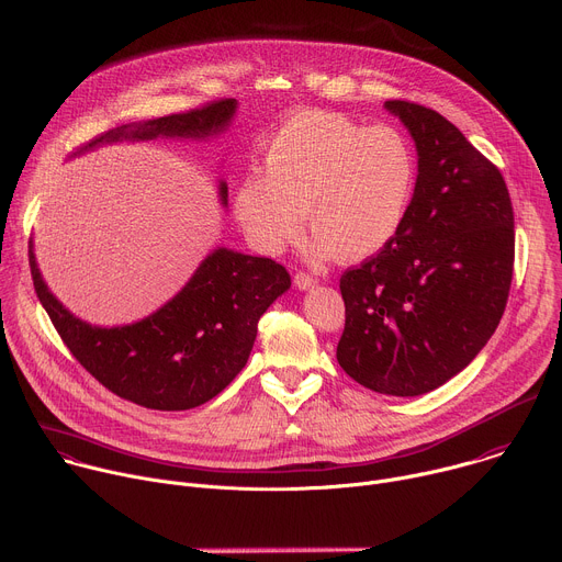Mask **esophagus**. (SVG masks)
Wrapping results in <instances>:
<instances>
[{
	"instance_id": "esophagus-1",
	"label": "esophagus",
	"mask_w": 562,
	"mask_h": 562,
	"mask_svg": "<svg viewBox=\"0 0 562 562\" xmlns=\"http://www.w3.org/2000/svg\"><path fill=\"white\" fill-rule=\"evenodd\" d=\"M316 283V279L312 277V274H307V272H296L294 274V285L299 288V290H307V288H312Z\"/></svg>"
}]
</instances>
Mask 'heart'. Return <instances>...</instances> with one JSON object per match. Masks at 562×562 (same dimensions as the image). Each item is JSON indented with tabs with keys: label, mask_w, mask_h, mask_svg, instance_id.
<instances>
[{
	"label": "heart",
	"mask_w": 562,
	"mask_h": 562,
	"mask_svg": "<svg viewBox=\"0 0 562 562\" xmlns=\"http://www.w3.org/2000/svg\"><path fill=\"white\" fill-rule=\"evenodd\" d=\"M416 183V150L401 128L305 110L268 142L263 177L239 181L235 216L263 255L294 244L305 218L316 252L361 261L398 237Z\"/></svg>",
	"instance_id": "obj_1"
}]
</instances>
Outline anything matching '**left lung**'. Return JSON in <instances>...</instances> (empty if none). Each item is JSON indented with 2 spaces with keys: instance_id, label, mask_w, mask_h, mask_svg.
I'll return each mask as SVG.
<instances>
[{
  "instance_id": "left-lung-1",
  "label": "left lung",
  "mask_w": 562,
  "mask_h": 562,
  "mask_svg": "<svg viewBox=\"0 0 562 562\" xmlns=\"http://www.w3.org/2000/svg\"><path fill=\"white\" fill-rule=\"evenodd\" d=\"M385 108L418 153V183L398 237L341 277L339 366L390 396L457 376L501 323L514 274V207L501 170L436 110Z\"/></svg>"
}]
</instances>
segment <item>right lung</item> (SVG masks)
I'll list each match as a JSON object with an SVG mask.
<instances>
[{"instance_id":"add662e5","label":"right lung","mask_w":562,"mask_h":562,"mask_svg":"<svg viewBox=\"0 0 562 562\" xmlns=\"http://www.w3.org/2000/svg\"><path fill=\"white\" fill-rule=\"evenodd\" d=\"M237 101L218 99L177 115L112 128L79 148L122 139H205L228 128ZM221 201L228 188L221 181ZM37 299L70 355L105 390L148 409L181 412L226 390L248 363L263 312L290 288L288 270L266 257L218 248L155 314L122 327H92L46 288L29 252Z\"/></svg>"}]
</instances>
